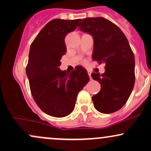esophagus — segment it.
Returning a JSON list of instances; mask_svg holds the SVG:
<instances>
[{
	"label": "esophagus",
	"instance_id": "esophagus-1",
	"mask_svg": "<svg viewBox=\"0 0 151 151\" xmlns=\"http://www.w3.org/2000/svg\"><path fill=\"white\" fill-rule=\"evenodd\" d=\"M88 75H89L90 78H91V71H90V70H88Z\"/></svg>",
	"mask_w": 151,
	"mask_h": 151
}]
</instances>
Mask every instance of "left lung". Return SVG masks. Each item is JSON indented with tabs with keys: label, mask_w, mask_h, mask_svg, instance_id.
Instances as JSON below:
<instances>
[{
	"label": "left lung",
	"mask_w": 151,
	"mask_h": 151,
	"mask_svg": "<svg viewBox=\"0 0 151 151\" xmlns=\"http://www.w3.org/2000/svg\"><path fill=\"white\" fill-rule=\"evenodd\" d=\"M78 29L93 37L94 61L105 63L104 73L91 75L101 85L100 91L92 97L94 107L104 114L115 112L127 102L135 83L132 49L123 32L104 17L83 19Z\"/></svg>",
	"instance_id": "obj_1"
}]
</instances>
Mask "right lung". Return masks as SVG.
Segmentation results:
<instances>
[{"instance_id":"1","label":"right lung","mask_w":151,"mask_h":151,"mask_svg":"<svg viewBox=\"0 0 151 151\" xmlns=\"http://www.w3.org/2000/svg\"><path fill=\"white\" fill-rule=\"evenodd\" d=\"M79 21L52 19L30 46L26 73L31 93L38 107L55 117H64L73 111L78 94L90 81L81 65L70 73L58 68L66 52L65 35L76 29Z\"/></svg>"}]
</instances>
